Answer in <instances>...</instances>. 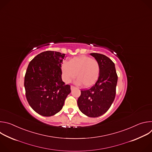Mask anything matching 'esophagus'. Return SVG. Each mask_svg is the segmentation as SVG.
Returning a JSON list of instances; mask_svg holds the SVG:
<instances>
[{
	"mask_svg": "<svg viewBox=\"0 0 152 152\" xmlns=\"http://www.w3.org/2000/svg\"><path fill=\"white\" fill-rule=\"evenodd\" d=\"M70 88H71V90H73L74 88H75V86H72V85L70 86Z\"/></svg>",
	"mask_w": 152,
	"mask_h": 152,
	"instance_id": "34e87169",
	"label": "esophagus"
}]
</instances>
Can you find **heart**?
I'll return each instance as SVG.
<instances>
[{
    "mask_svg": "<svg viewBox=\"0 0 152 152\" xmlns=\"http://www.w3.org/2000/svg\"><path fill=\"white\" fill-rule=\"evenodd\" d=\"M62 73L64 81L69 83L76 76L77 85L82 84L84 87H90L98 80L100 66L97 61L86 56L75 57L62 65Z\"/></svg>",
    "mask_w": 152,
    "mask_h": 152,
    "instance_id": "b5f03b06",
    "label": "heart"
}]
</instances>
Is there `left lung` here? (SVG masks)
Segmentation results:
<instances>
[{"instance_id":"left-lung-1","label":"left lung","mask_w":152,"mask_h":152,"mask_svg":"<svg viewBox=\"0 0 152 152\" xmlns=\"http://www.w3.org/2000/svg\"><path fill=\"white\" fill-rule=\"evenodd\" d=\"M90 55L98 61L100 75L94 85L87 90L81 91L77 99L79 110L90 117L104 114L113 104L116 92L118 77L115 64L106 56L92 53Z\"/></svg>"}]
</instances>
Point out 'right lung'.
<instances>
[{
	"label": "right lung",
	"instance_id": "obj_1",
	"mask_svg": "<svg viewBox=\"0 0 152 152\" xmlns=\"http://www.w3.org/2000/svg\"><path fill=\"white\" fill-rule=\"evenodd\" d=\"M64 53L43 52L29 64L25 76L27 100L38 114L50 117L59 113L70 93V86L62 80L61 69Z\"/></svg>",
	"mask_w": 152,
	"mask_h": 152
}]
</instances>
